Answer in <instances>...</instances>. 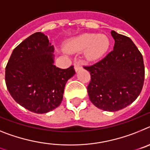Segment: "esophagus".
<instances>
[{
    "mask_svg": "<svg viewBox=\"0 0 150 150\" xmlns=\"http://www.w3.org/2000/svg\"><path fill=\"white\" fill-rule=\"evenodd\" d=\"M82 68V66H81V65L80 64V63H75V71H79V69H81Z\"/></svg>",
    "mask_w": 150,
    "mask_h": 150,
    "instance_id": "1",
    "label": "esophagus"
}]
</instances>
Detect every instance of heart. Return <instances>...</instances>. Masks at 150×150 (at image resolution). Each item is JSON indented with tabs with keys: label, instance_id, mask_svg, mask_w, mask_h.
Masks as SVG:
<instances>
[{
	"label": "heart",
	"instance_id": "heart-1",
	"mask_svg": "<svg viewBox=\"0 0 150 150\" xmlns=\"http://www.w3.org/2000/svg\"><path fill=\"white\" fill-rule=\"evenodd\" d=\"M109 45V38L105 35L84 33L69 40L65 47L69 52H79L86 49V57L89 60H96L106 53Z\"/></svg>",
	"mask_w": 150,
	"mask_h": 150
}]
</instances>
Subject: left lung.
<instances>
[{
	"mask_svg": "<svg viewBox=\"0 0 150 150\" xmlns=\"http://www.w3.org/2000/svg\"><path fill=\"white\" fill-rule=\"evenodd\" d=\"M113 50L91 66L88 93L91 103L104 111L115 112L132 103L144 86L143 56L130 38L112 31Z\"/></svg>",
	"mask_w": 150,
	"mask_h": 150,
	"instance_id": "1",
	"label": "left lung"
}]
</instances>
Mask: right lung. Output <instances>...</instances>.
<instances>
[{
  "instance_id": "right-lung-1",
  "label": "right lung",
  "mask_w": 150,
  "mask_h": 150,
  "mask_svg": "<svg viewBox=\"0 0 150 150\" xmlns=\"http://www.w3.org/2000/svg\"><path fill=\"white\" fill-rule=\"evenodd\" d=\"M53 50L47 36L36 32L14 49L6 64L9 93L32 112L42 114L59 106L67 81L75 74L73 66L62 69L53 65Z\"/></svg>"
}]
</instances>
